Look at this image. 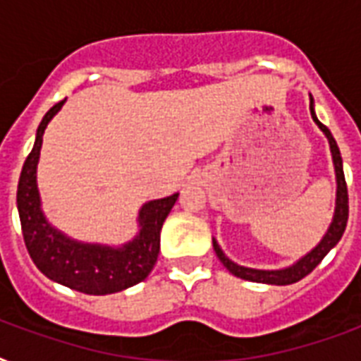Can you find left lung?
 <instances>
[{
    "instance_id": "obj_1",
    "label": "left lung",
    "mask_w": 361,
    "mask_h": 361,
    "mask_svg": "<svg viewBox=\"0 0 361 361\" xmlns=\"http://www.w3.org/2000/svg\"><path fill=\"white\" fill-rule=\"evenodd\" d=\"M311 97V95H309ZM309 110H311V118L319 129L322 130L330 142V149H331V159H334V169H336V180H337V195H336V214H334V221H331L330 228L324 234V238L320 240V243L314 249L302 257L298 262H294L288 268L283 269H255V268H245V266H238L236 262H232L231 258L226 257L223 249L219 247V243L214 240V249L215 255L219 258L223 266H225L232 275H236L240 279L252 281V283H266V285H292V283H298L300 279H303L305 275H309L313 271L320 262L322 258L328 255V252L334 249V247L339 243L341 240L343 232L347 228V221H348V191H347V181H345V172H343V159L341 152L337 147L336 138L331 136L330 129L322 125L314 114V103L313 97L309 101Z\"/></svg>"
}]
</instances>
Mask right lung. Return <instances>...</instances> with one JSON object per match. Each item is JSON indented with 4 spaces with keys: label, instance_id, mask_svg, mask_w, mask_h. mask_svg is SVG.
<instances>
[{
    "label": "right lung",
    "instance_id": "add662e5",
    "mask_svg": "<svg viewBox=\"0 0 361 361\" xmlns=\"http://www.w3.org/2000/svg\"><path fill=\"white\" fill-rule=\"evenodd\" d=\"M63 103L65 101H59L44 114L37 129L33 149L22 166L16 191L22 234L31 260L48 279L92 296L114 294L140 283L149 275L161 249V228L180 192L144 204L138 212L140 232L135 240L121 247L82 243L54 228L41 209L37 163L44 129Z\"/></svg>",
    "mask_w": 361,
    "mask_h": 361
}]
</instances>
